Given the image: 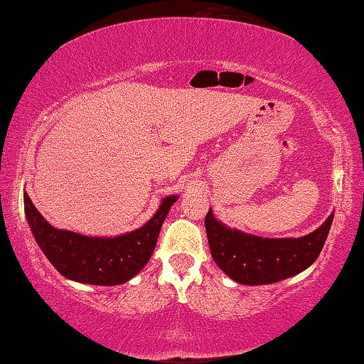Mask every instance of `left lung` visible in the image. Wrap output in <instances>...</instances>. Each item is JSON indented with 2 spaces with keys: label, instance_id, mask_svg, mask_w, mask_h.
<instances>
[{
  "label": "left lung",
  "instance_id": "left-lung-1",
  "mask_svg": "<svg viewBox=\"0 0 364 364\" xmlns=\"http://www.w3.org/2000/svg\"><path fill=\"white\" fill-rule=\"evenodd\" d=\"M334 215L310 234L297 239H268L230 230L205 215V231L213 260L239 284H271L306 269L316 260Z\"/></svg>",
  "mask_w": 364,
  "mask_h": 364
}]
</instances>
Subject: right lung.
Returning a JSON list of instances; mask_svg holds the SVG:
<instances>
[{"label": "right lung", "mask_w": 364, "mask_h": 364, "mask_svg": "<svg viewBox=\"0 0 364 364\" xmlns=\"http://www.w3.org/2000/svg\"><path fill=\"white\" fill-rule=\"evenodd\" d=\"M176 199L178 196L165 197L157 213L139 230L106 239L56 230L41 217L28 194H23L28 225L43 254L64 278L95 286L123 284L144 268Z\"/></svg>", "instance_id": "add662e5"}]
</instances>
